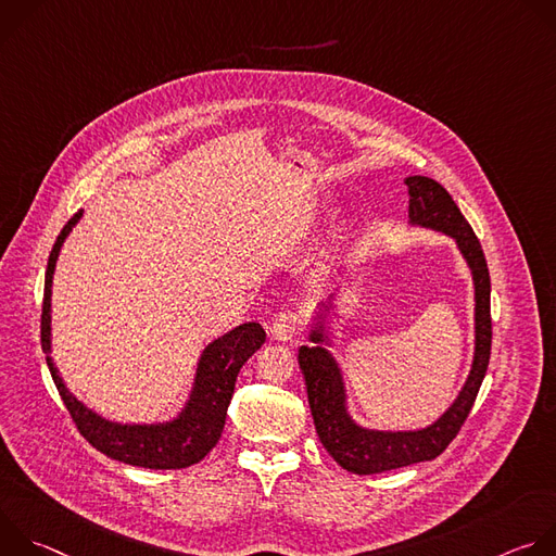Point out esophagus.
Returning a JSON list of instances; mask_svg holds the SVG:
<instances>
[{
	"instance_id": "esophagus-1",
	"label": "esophagus",
	"mask_w": 556,
	"mask_h": 556,
	"mask_svg": "<svg viewBox=\"0 0 556 556\" xmlns=\"http://www.w3.org/2000/svg\"><path fill=\"white\" fill-rule=\"evenodd\" d=\"M299 328H301V319L299 314L292 312V309H283L279 312L273 324H270V334L277 339V341H290L292 337L299 334Z\"/></svg>"
}]
</instances>
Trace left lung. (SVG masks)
Masks as SVG:
<instances>
[{"mask_svg": "<svg viewBox=\"0 0 556 556\" xmlns=\"http://www.w3.org/2000/svg\"><path fill=\"white\" fill-rule=\"evenodd\" d=\"M405 185L409 187L412 224L451 235L470 266L475 283V356L468 380L455 403L431 427L420 431H369L348 416L343 378L330 352L319 345H301L296 358L305 380L316 435L345 470L356 475L384 472L438 457L468 418L491 361V275L478 235L472 232L470 224L440 182L425 176H412ZM309 341H326L321 328L309 332Z\"/></svg>", "mask_w": 556, "mask_h": 556, "instance_id": "left-lung-1", "label": "left lung"}]
</instances>
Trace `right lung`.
I'll return each mask as SVG.
<instances>
[{
    "mask_svg": "<svg viewBox=\"0 0 556 556\" xmlns=\"http://www.w3.org/2000/svg\"><path fill=\"white\" fill-rule=\"evenodd\" d=\"M78 217H81V211L67 219L50 251L41 307V350L46 354L48 369L61 393L63 405L70 412L78 433L112 459L155 470L193 466L217 444L224 431L226 409L232 399L237 374H240L242 365L264 345L266 332L260 324H242L213 341L202 352L191 401L174 422L118 425L103 420L101 416L78 403L65 389L50 356V294L54 264L63 240L78 222Z\"/></svg>",
    "mask_w": 556,
    "mask_h": 556,
    "instance_id": "obj_1",
    "label": "right lung"
}]
</instances>
